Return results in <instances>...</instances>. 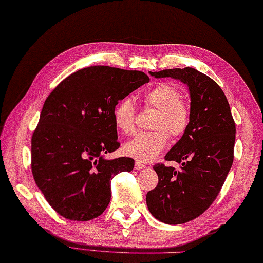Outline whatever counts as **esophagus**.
Masks as SVG:
<instances>
[{
	"instance_id": "34e87169",
	"label": "esophagus",
	"mask_w": 263,
	"mask_h": 263,
	"mask_svg": "<svg viewBox=\"0 0 263 263\" xmlns=\"http://www.w3.org/2000/svg\"><path fill=\"white\" fill-rule=\"evenodd\" d=\"M146 165L143 164L141 162H135V169L136 170H142V169H145Z\"/></svg>"
}]
</instances>
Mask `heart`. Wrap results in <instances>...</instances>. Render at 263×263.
I'll return each instance as SVG.
<instances>
[{"instance_id":"b5f03b06","label":"heart","mask_w":263,"mask_h":263,"mask_svg":"<svg viewBox=\"0 0 263 263\" xmlns=\"http://www.w3.org/2000/svg\"><path fill=\"white\" fill-rule=\"evenodd\" d=\"M181 90L168 82L159 83L144 94V103L158 109L152 132L139 133L124 145L126 155L142 162H149L159 157L169 141V134L175 138L183 136L191 122V108L181 99ZM135 106L130 99H122L114 110L116 127L122 134L135 129Z\"/></svg>"}]
</instances>
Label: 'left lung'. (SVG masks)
<instances>
[{
  "label": "left lung",
  "instance_id": "8db88e82",
  "mask_svg": "<svg viewBox=\"0 0 263 263\" xmlns=\"http://www.w3.org/2000/svg\"><path fill=\"white\" fill-rule=\"evenodd\" d=\"M149 74L178 79L190 90V126L164 157L181 167L155 164L159 183L146 194L155 219L167 224L185 223L201 216L220 192L233 164L236 127L226 95L206 74L190 67Z\"/></svg>",
  "mask_w": 263,
  "mask_h": 263
}]
</instances>
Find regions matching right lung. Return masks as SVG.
<instances>
[{"instance_id": "right-lung-1", "label": "right lung", "mask_w": 263, "mask_h": 263, "mask_svg": "<svg viewBox=\"0 0 263 263\" xmlns=\"http://www.w3.org/2000/svg\"><path fill=\"white\" fill-rule=\"evenodd\" d=\"M147 74L106 66L73 72L47 96L31 137V171L49 204L73 221L101 216L111 200V179L132 171V158L108 160L119 148L114 110Z\"/></svg>"}]
</instances>
